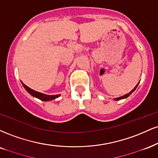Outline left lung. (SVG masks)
I'll list each match as a JSON object with an SVG mask.
<instances>
[{"mask_svg": "<svg viewBox=\"0 0 158 158\" xmlns=\"http://www.w3.org/2000/svg\"><path fill=\"white\" fill-rule=\"evenodd\" d=\"M138 84H139V82L138 83V84L136 85V86L134 87V89H132V90L130 91V93H129V94H125V95H123V96H121V97H118V98H113V100H115V101H118V100H121V99H124V98H127V97H129V96H130L131 94H132V93L134 92L135 91V89L137 88V87H138Z\"/></svg>", "mask_w": 158, "mask_h": 158, "instance_id": "1", "label": "left lung"}]
</instances>
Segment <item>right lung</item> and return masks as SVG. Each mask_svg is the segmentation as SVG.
Masks as SVG:
<instances>
[{
  "label": "right lung",
  "instance_id": "add662e5",
  "mask_svg": "<svg viewBox=\"0 0 158 158\" xmlns=\"http://www.w3.org/2000/svg\"><path fill=\"white\" fill-rule=\"evenodd\" d=\"M21 83H22L23 86L24 87V88L26 89V91H27L28 94H31L32 96H34V97L39 98V99H40L41 101H44V102H48V101L54 100V99H55V98L60 97V95H46V94H42V93L37 92V91L32 90V89L30 88V87H27L26 85L23 84L22 81H21Z\"/></svg>",
  "mask_w": 158,
  "mask_h": 158
}]
</instances>
